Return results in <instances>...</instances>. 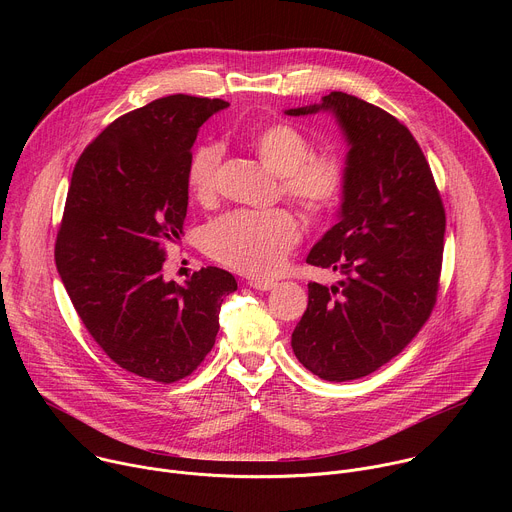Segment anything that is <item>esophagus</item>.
Masks as SVG:
<instances>
[{"instance_id": "esophagus-1", "label": "esophagus", "mask_w": 512, "mask_h": 512, "mask_svg": "<svg viewBox=\"0 0 512 512\" xmlns=\"http://www.w3.org/2000/svg\"><path fill=\"white\" fill-rule=\"evenodd\" d=\"M249 285H251L253 289H259V291H269V289H275V287H277L275 281H263V279H251Z\"/></svg>"}]
</instances>
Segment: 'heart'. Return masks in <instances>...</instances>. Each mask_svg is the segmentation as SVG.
I'll return each mask as SVG.
<instances>
[{"label":"heart","instance_id":"b5f03b06","mask_svg":"<svg viewBox=\"0 0 512 512\" xmlns=\"http://www.w3.org/2000/svg\"><path fill=\"white\" fill-rule=\"evenodd\" d=\"M259 160L281 176V192L306 214L330 212L346 188V166L334 154H314L312 141L294 125L271 123L253 137ZM223 148L204 143L194 150L186 182L192 196L210 202L218 190ZM302 229L298 218L285 208L237 210L218 216L204 229L206 253L231 269L251 277L277 273L285 255L298 245Z\"/></svg>","mask_w":512,"mask_h":512}]
</instances>
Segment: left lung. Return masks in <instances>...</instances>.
<instances>
[{
    "mask_svg": "<svg viewBox=\"0 0 512 512\" xmlns=\"http://www.w3.org/2000/svg\"><path fill=\"white\" fill-rule=\"evenodd\" d=\"M334 113L350 145L340 221L308 263L342 273L308 283V308L291 348L324 381H352L397 356L427 322L440 287L446 210L411 131L342 91L287 115Z\"/></svg>",
    "mask_w": 512,
    "mask_h": 512,
    "instance_id": "8db88e82",
    "label": "left lung"
}]
</instances>
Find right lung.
Returning <instances> with one entry per match:
<instances>
[{
    "label": "right lung",
    "mask_w": 512,
    "mask_h": 512,
    "mask_svg": "<svg viewBox=\"0 0 512 512\" xmlns=\"http://www.w3.org/2000/svg\"><path fill=\"white\" fill-rule=\"evenodd\" d=\"M223 99L170 95L107 125L70 178L54 259L85 328L121 369L156 383L196 371L235 277L202 267L166 281V247L188 208L186 170L200 125Z\"/></svg>",
    "instance_id": "right-lung-1"
}]
</instances>
